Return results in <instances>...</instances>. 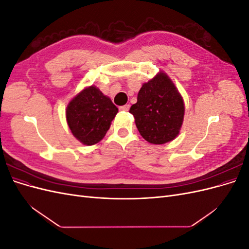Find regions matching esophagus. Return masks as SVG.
<instances>
[{
    "instance_id": "1",
    "label": "esophagus",
    "mask_w": 249,
    "mask_h": 249,
    "mask_svg": "<svg viewBox=\"0 0 249 249\" xmlns=\"http://www.w3.org/2000/svg\"><path fill=\"white\" fill-rule=\"evenodd\" d=\"M129 109H130V105H129V104L124 105V106L119 107V110H120V111H129Z\"/></svg>"
}]
</instances>
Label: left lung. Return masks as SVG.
<instances>
[{
    "label": "left lung",
    "mask_w": 249,
    "mask_h": 249,
    "mask_svg": "<svg viewBox=\"0 0 249 249\" xmlns=\"http://www.w3.org/2000/svg\"><path fill=\"white\" fill-rule=\"evenodd\" d=\"M130 113L143 138L153 144H164L178 135L185 105L173 82L160 71L142 85Z\"/></svg>",
    "instance_id": "8db88e82"
}]
</instances>
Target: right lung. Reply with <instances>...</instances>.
Masks as SVG:
<instances>
[{
	"label": "right lung",
	"instance_id": "1",
	"mask_svg": "<svg viewBox=\"0 0 249 249\" xmlns=\"http://www.w3.org/2000/svg\"><path fill=\"white\" fill-rule=\"evenodd\" d=\"M118 109L110 97L95 86L83 89L67 105L66 120L72 135L85 145L100 142Z\"/></svg>",
	"mask_w": 249,
	"mask_h": 249
}]
</instances>
